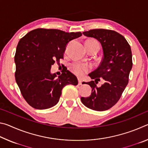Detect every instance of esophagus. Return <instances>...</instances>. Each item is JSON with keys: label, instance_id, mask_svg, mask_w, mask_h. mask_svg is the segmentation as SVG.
<instances>
[{"label": "esophagus", "instance_id": "34e87169", "mask_svg": "<svg viewBox=\"0 0 148 148\" xmlns=\"http://www.w3.org/2000/svg\"><path fill=\"white\" fill-rule=\"evenodd\" d=\"M77 79H78V84H79V85H82V82H83V80H82V79L80 78V77H77Z\"/></svg>", "mask_w": 148, "mask_h": 148}]
</instances>
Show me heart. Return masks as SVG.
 I'll return each instance as SVG.
<instances>
[{
  "instance_id": "1",
  "label": "heart",
  "mask_w": 148,
  "mask_h": 148,
  "mask_svg": "<svg viewBox=\"0 0 148 148\" xmlns=\"http://www.w3.org/2000/svg\"><path fill=\"white\" fill-rule=\"evenodd\" d=\"M86 47L87 49L89 47H95L97 49L100 48V44L97 41L95 40H89L86 42ZM91 69V66L89 64L83 63L79 62H74L70 65V70L77 76H82L89 71Z\"/></svg>"
}]
</instances>
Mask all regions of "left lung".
<instances>
[{"label": "left lung", "instance_id": "8db88e82", "mask_svg": "<svg viewBox=\"0 0 148 148\" xmlns=\"http://www.w3.org/2000/svg\"><path fill=\"white\" fill-rule=\"evenodd\" d=\"M83 34L101 42L104 56L99 66L89 74L95 79L86 83L92 87L91 95L81 101L90 109L104 111L118 102L129 83L132 66L131 46L123 36L112 30L92 29ZM101 79L105 83L98 88L96 84Z\"/></svg>", "mask_w": 148, "mask_h": 148}]
</instances>
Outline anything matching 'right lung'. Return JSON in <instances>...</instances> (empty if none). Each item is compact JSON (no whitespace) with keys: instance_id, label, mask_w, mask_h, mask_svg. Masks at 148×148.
Segmentation results:
<instances>
[{"instance_id":"add662e5","label":"right lung","mask_w":148,"mask_h":148,"mask_svg":"<svg viewBox=\"0 0 148 148\" xmlns=\"http://www.w3.org/2000/svg\"><path fill=\"white\" fill-rule=\"evenodd\" d=\"M80 32L36 29L20 39L14 60L15 77L24 99L35 109L44 110L57 104L62 89L76 86L77 77L64 69L61 75L50 73L51 65L63 59L67 44L82 36Z\"/></svg>"}]
</instances>
